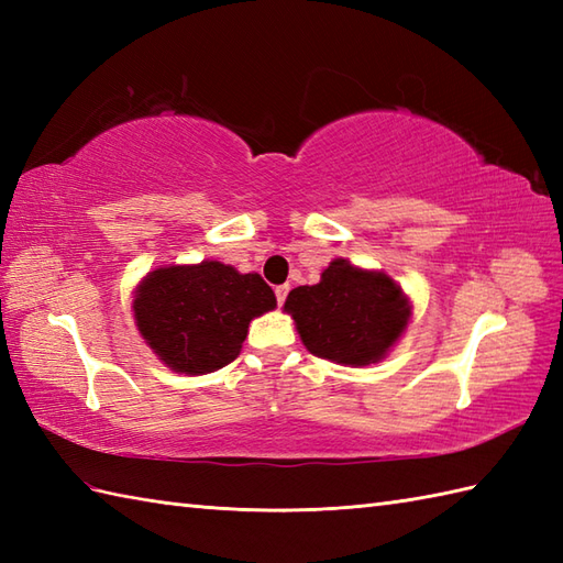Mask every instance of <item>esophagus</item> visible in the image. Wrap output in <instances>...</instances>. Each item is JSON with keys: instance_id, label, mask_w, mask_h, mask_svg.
Segmentation results:
<instances>
[{"instance_id": "34e87169", "label": "esophagus", "mask_w": 563, "mask_h": 563, "mask_svg": "<svg viewBox=\"0 0 563 563\" xmlns=\"http://www.w3.org/2000/svg\"><path fill=\"white\" fill-rule=\"evenodd\" d=\"M288 292H290V285H278V288H275V300H278V305L285 302Z\"/></svg>"}]
</instances>
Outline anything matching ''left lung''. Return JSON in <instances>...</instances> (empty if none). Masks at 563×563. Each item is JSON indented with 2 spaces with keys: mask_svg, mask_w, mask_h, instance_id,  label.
Wrapping results in <instances>:
<instances>
[{
  "mask_svg": "<svg viewBox=\"0 0 563 563\" xmlns=\"http://www.w3.org/2000/svg\"><path fill=\"white\" fill-rule=\"evenodd\" d=\"M283 312L305 349L324 361L365 367L385 361L411 324L413 305L385 271L333 258L317 285L290 290Z\"/></svg>",
  "mask_w": 563,
  "mask_h": 563,
  "instance_id": "8db88e82",
  "label": "left lung"
}]
</instances>
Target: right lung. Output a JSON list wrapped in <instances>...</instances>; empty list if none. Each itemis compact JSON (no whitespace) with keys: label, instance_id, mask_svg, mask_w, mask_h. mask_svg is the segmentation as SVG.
<instances>
[{"label":"right lung","instance_id":"right-lung-1","mask_svg":"<svg viewBox=\"0 0 563 563\" xmlns=\"http://www.w3.org/2000/svg\"><path fill=\"white\" fill-rule=\"evenodd\" d=\"M275 292L258 273L220 261L169 263L133 290L142 341L178 375H208L242 353L249 324L275 309Z\"/></svg>","mask_w":563,"mask_h":563}]
</instances>
